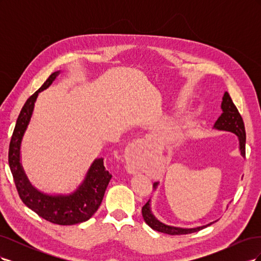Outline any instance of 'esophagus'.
I'll return each mask as SVG.
<instances>
[{
    "instance_id": "esophagus-1",
    "label": "esophagus",
    "mask_w": 261,
    "mask_h": 261,
    "mask_svg": "<svg viewBox=\"0 0 261 261\" xmlns=\"http://www.w3.org/2000/svg\"><path fill=\"white\" fill-rule=\"evenodd\" d=\"M152 149L148 139H137L126 150V169L130 174H135L139 170V163L144 160L149 150Z\"/></svg>"
}]
</instances>
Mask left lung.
I'll use <instances>...</instances> for the list:
<instances>
[{"label": "left lung", "instance_id": "1", "mask_svg": "<svg viewBox=\"0 0 261 261\" xmlns=\"http://www.w3.org/2000/svg\"><path fill=\"white\" fill-rule=\"evenodd\" d=\"M221 110H222V113L218 117V120L216 123L213 124V127L215 129L218 130H225V132H230L233 133L234 135L238 136L239 139V150L241 152V155L245 158V144H246V133H245V126L243 118L241 114L239 113V110L236 109L234 106L233 101L226 91L224 92L223 97H222V102H221ZM158 186H159V181H155L153 183V188L154 191H156ZM141 212H143V217L145 222L153 228L154 231L158 232H162L165 234H170V235H180V234H188V233H195L198 232L202 228L207 227L211 225L212 223H215L216 221L213 222H210L206 225H200V226H196V227H179V226H173L165 224L161 222L160 220H158L154 215L152 213L151 210V199H149L147 203L141 209Z\"/></svg>", "mask_w": 261, "mask_h": 261}]
</instances>
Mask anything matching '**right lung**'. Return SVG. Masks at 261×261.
Instances as JSON below:
<instances>
[{
    "label": "right lung",
    "instance_id": "1",
    "mask_svg": "<svg viewBox=\"0 0 261 261\" xmlns=\"http://www.w3.org/2000/svg\"><path fill=\"white\" fill-rule=\"evenodd\" d=\"M61 70L52 73L22 107L15 125L9 150V164L20 199L38 216L54 224L73 225L89 220L98 210L112 175L106 170L103 158H96L82 183L69 194H48L39 191L27 177L21 164V141L33 117L39 93L57 80Z\"/></svg>",
    "mask_w": 261,
    "mask_h": 261
}]
</instances>
